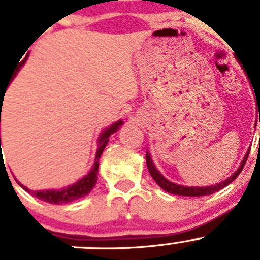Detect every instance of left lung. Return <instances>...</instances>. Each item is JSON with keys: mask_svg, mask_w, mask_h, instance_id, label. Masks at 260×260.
<instances>
[{"mask_svg": "<svg viewBox=\"0 0 260 260\" xmlns=\"http://www.w3.org/2000/svg\"><path fill=\"white\" fill-rule=\"evenodd\" d=\"M259 120H260V118H259ZM249 152H250V149L247 150L246 154H245V156H244V159H242L241 164H240L239 169H237V171L235 172L231 177H229V178L224 179V181L219 182V183H217V185L207 186V187H188V186L177 185V183H174V182H171L169 179H167L163 174L160 173L159 171H157V168L155 167L154 161H152L151 156H150L149 151H146V164H147V168H149L150 174H151V177L154 178V181L156 182L157 185L163 188L164 191H167V192L173 193V195H181V196H205V195H210V193L217 192V191L222 190V188H224L225 186H229L230 183H232V182L237 178V176L241 173L242 168H244L245 163H246L247 156H249Z\"/></svg>", "mask_w": 260, "mask_h": 260, "instance_id": "1", "label": "left lung"}]
</instances>
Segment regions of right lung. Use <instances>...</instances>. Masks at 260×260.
Returning <instances> with one entry per match:
<instances>
[{"label": "right lung", "mask_w": 260, "mask_h": 260, "mask_svg": "<svg viewBox=\"0 0 260 260\" xmlns=\"http://www.w3.org/2000/svg\"><path fill=\"white\" fill-rule=\"evenodd\" d=\"M26 59H28V56H26L25 60L21 62V65L26 61ZM15 75L16 74H14L13 78H15ZM2 97L0 96V103L4 104ZM0 122H1V115H0ZM122 125H123V120L120 119V120L113 123L110 127H108L106 129H104L103 132H101V135L99 136V140H97V151H96V156H94V163L93 166H92L91 171H89L86 176L82 177L81 179H78L75 183H73V185H69L68 187H64V188H60V190L30 191L28 187L21 185V183H19V182L18 183L24 188V190L28 191V192H31V195L35 196V198L50 204H68V203H72V201L78 200V199L83 198V196L88 195V193L91 192L92 188L94 187V185H96L97 173H99V159H100L104 149H105L106 145H108L109 137H110L113 133H115L119 128L122 127ZM0 145H1V138H0Z\"/></svg>", "instance_id": "obj_1"}]
</instances>
